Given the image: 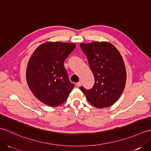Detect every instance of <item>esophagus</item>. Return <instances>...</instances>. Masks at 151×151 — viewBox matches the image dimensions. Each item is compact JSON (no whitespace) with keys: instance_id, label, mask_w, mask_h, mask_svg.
<instances>
[{"instance_id":"esophagus-1","label":"esophagus","mask_w":151,"mask_h":151,"mask_svg":"<svg viewBox=\"0 0 151 151\" xmlns=\"http://www.w3.org/2000/svg\"><path fill=\"white\" fill-rule=\"evenodd\" d=\"M76 86H77V87L81 86V82L79 81L78 82H77V83L76 84Z\"/></svg>"}]
</instances>
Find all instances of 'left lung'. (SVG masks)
Wrapping results in <instances>:
<instances>
[{
	"label": "left lung",
	"instance_id": "8db88e82",
	"mask_svg": "<svg viewBox=\"0 0 151 151\" xmlns=\"http://www.w3.org/2000/svg\"><path fill=\"white\" fill-rule=\"evenodd\" d=\"M95 80L93 88L80 89L88 101L97 108L108 107L116 103L124 90L126 70L119 50L108 42L81 43Z\"/></svg>",
	"mask_w": 151,
	"mask_h": 151
}]
</instances>
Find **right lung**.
<instances>
[{
    "label": "right lung",
    "mask_w": 151,
    "mask_h": 151,
    "mask_svg": "<svg viewBox=\"0 0 151 151\" xmlns=\"http://www.w3.org/2000/svg\"><path fill=\"white\" fill-rule=\"evenodd\" d=\"M75 46L74 43L47 42L31 55L27 82L31 92L44 104L52 107L61 105L75 86L68 77L64 61Z\"/></svg>",
    "instance_id": "add662e5"
}]
</instances>
